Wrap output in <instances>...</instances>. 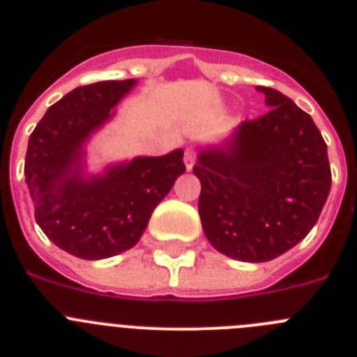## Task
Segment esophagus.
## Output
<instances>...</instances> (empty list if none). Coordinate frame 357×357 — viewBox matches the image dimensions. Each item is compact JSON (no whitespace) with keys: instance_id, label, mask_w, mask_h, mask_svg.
Returning a JSON list of instances; mask_svg holds the SVG:
<instances>
[{"instance_id":"obj_1","label":"esophagus","mask_w":357,"mask_h":357,"mask_svg":"<svg viewBox=\"0 0 357 357\" xmlns=\"http://www.w3.org/2000/svg\"><path fill=\"white\" fill-rule=\"evenodd\" d=\"M195 162H197V159H195V153L191 150H185V155H184V164H185V169L188 172H191L195 166Z\"/></svg>"}]
</instances>
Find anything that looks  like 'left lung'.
Listing matches in <instances>:
<instances>
[{"mask_svg":"<svg viewBox=\"0 0 357 357\" xmlns=\"http://www.w3.org/2000/svg\"><path fill=\"white\" fill-rule=\"evenodd\" d=\"M270 107L222 144L198 148V213L206 238L243 263L272 261L313 229L331 191L327 144L313 118L272 87Z\"/></svg>","mask_w":357,"mask_h":357,"instance_id":"obj_1","label":"left lung"}]
</instances>
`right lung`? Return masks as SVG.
<instances>
[{
  "mask_svg": "<svg viewBox=\"0 0 357 357\" xmlns=\"http://www.w3.org/2000/svg\"><path fill=\"white\" fill-rule=\"evenodd\" d=\"M135 84L107 80L73 89L46 110L28 139L24 175L37 225L80 259H107L134 247L185 172L182 148L109 164L102 173L85 169V144Z\"/></svg>",
  "mask_w": 357,
  "mask_h": 357,
  "instance_id": "1",
  "label": "right lung"
}]
</instances>
